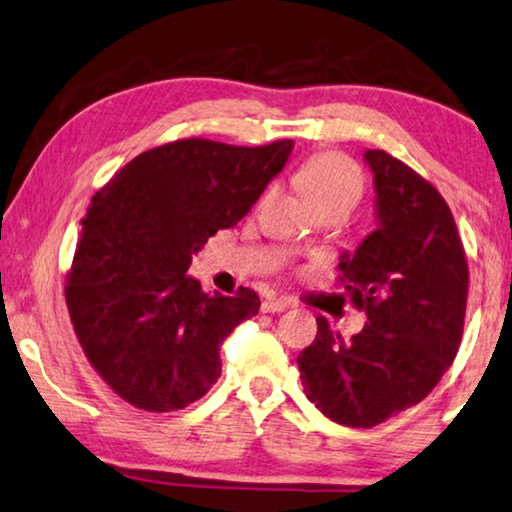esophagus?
<instances>
[{
    "mask_svg": "<svg viewBox=\"0 0 512 512\" xmlns=\"http://www.w3.org/2000/svg\"><path fill=\"white\" fill-rule=\"evenodd\" d=\"M287 308H289V301H285V299H269L262 303L264 312H285Z\"/></svg>",
    "mask_w": 512,
    "mask_h": 512,
    "instance_id": "34e87169",
    "label": "esophagus"
}]
</instances>
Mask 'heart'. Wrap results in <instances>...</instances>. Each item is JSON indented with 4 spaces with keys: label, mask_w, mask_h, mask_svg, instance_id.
Instances as JSON below:
<instances>
[{
    "label": "heart",
    "mask_w": 512,
    "mask_h": 512,
    "mask_svg": "<svg viewBox=\"0 0 512 512\" xmlns=\"http://www.w3.org/2000/svg\"><path fill=\"white\" fill-rule=\"evenodd\" d=\"M296 183L315 209L326 204H345L354 209L363 195V177L358 167L342 154H317L305 160L296 172Z\"/></svg>",
    "instance_id": "1"
}]
</instances>
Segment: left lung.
Returning a JSON list of instances; mask_svg holds the SVG:
<instances>
[{
	"label": "left lung",
	"instance_id": "left-lung-1",
	"mask_svg": "<svg viewBox=\"0 0 512 512\" xmlns=\"http://www.w3.org/2000/svg\"><path fill=\"white\" fill-rule=\"evenodd\" d=\"M377 230L340 257V282L368 322L352 340L317 317L296 358L303 391L331 421L375 427L425 400L451 368L464 329L469 269L451 209L402 160L365 149Z\"/></svg>",
	"mask_w": 512,
	"mask_h": 512
}]
</instances>
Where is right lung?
<instances>
[{"instance_id":"add662e5","label":"right lung","mask_w":512,"mask_h":512,"mask_svg":"<svg viewBox=\"0 0 512 512\" xmlns=\"http://www.w3.org/2000/svg\"><path fill=\"white\" fill-rule=\"evenodd\" d=\"M292 149L190 137L135 156L91 197L66 303L89 363L133 407L177 411L218 381L220 347L257 315L259 296L209 294L186 271L209 236L253 209Z\"/></svg>"}]
</instances>
